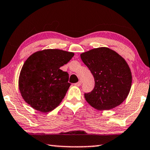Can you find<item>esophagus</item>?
<instances>
[{
	"label": "esophagus",
	"instance_id": "1",
	"mask_svg": "<svg viewBox=\"0 0 150 150\" xmlns=\"http://www.w3.org/2000/svg\"><path fill=\"white\" fill-rule=\"evenodd\" d=\"M81 84H82V82H81V81H79V82H76V83H75L74 85L77 86H80V85H81Z\"/></svg>",
	"mask_w": 150,
	"mask_h": 150
}]
</instances>
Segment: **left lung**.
Segmentation results:
<instances>
[{
	"instance_id": "1",
	"label": "left lung",
	"mask_w": 150,
	"mask_h": 150,
	"mask_svg": "<svg viewBox=\"0 0 150 150\" xmlns=\"http://www.w3.org/2000/svg\"><path fill=\"white\" fill-rule=\"evenodd\" d=\"M95 80L93 91L84 93L86 101L97 110H110L122 103L131 90L129 65L116 52L99 47L80 54Z\"/></svg>"
}]
</instances>
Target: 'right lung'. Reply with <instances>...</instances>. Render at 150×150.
I'll return each mask as SVG.
<instances>
[{"instance_id": "add662e5", "label": "right lung", "mask_w": 150, "mask_h": 150, "mask_svg": "<svg viewBox=\"0 0 150 150\" xmlns=\"http://www.w3.org/2000/svg\"><path fill=\"white\" fill-rule=\"evenodd\" d=\"M74 55L59 49H45L30 55L19 78V88L24 101L44 113L57 107L71 85L68 73L60 68Z\"/></svg>"}]
</instances>
